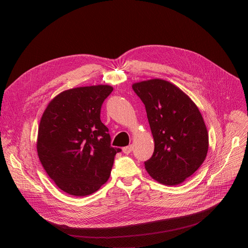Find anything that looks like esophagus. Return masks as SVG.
Here are the masks:
<instances>
[{
	"instance_id": "esophagus-1",
	"label": "esophagus",
	"mask_w": 248,
	"mask_h": 248,
	"mask_svg": "<svg viewBox=\"0 0 248 248\" xmlns=\"http://www.w3.org/2000/svg\"><path fill=\"white\" fill-rule=\"evenodd\" d=\"M132 150H133L132 145H129V146H126V147H124V148H123V152H124V154H129Z\"/></svg>"
}]
</instances>
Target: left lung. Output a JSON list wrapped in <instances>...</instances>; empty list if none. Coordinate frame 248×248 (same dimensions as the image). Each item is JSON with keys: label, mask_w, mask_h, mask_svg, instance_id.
<instances>
[{"label": "left lung", "mask_w": 248, "mask_h": 248, "mask_svg": "<svg viewBox=\"0 0 248 248\" xmlns=\"http://www.w3.org/2000/svg\"><path fill=\"white\" fill-rule=\"evenodd\" d=\"M132 88L145 105L155 144L145 162L147 172L164 186L183 184L208 152V131L198 107L181 88L164 79L134 82Z\"/></svg>", "instance_id": "8db88e82"}]
</instances>
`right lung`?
<instances>
[{"mask_svg": "<svg viewBox=\"0 0 248 248\" xmlns=\"http://www.w3.org/2000/svg\"><path fill=\"white\" fill-rule=\"evenodd\" d=\"M113 89L99 84L64 90L49 102L41 117L36 141L40 163L67 194H92L110 178L121 149L111 146L100 112Z\"/></svg>", "mask_w": 248, "mask_h": 248, "instance_id": "add662e5", "label": "right lung"}]
</instances>
